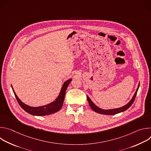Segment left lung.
I'll list each match as a JSON object with an SVG mask.
<instances>
[{
  "label": "left lung",
  "mask_w": 151,
  "mask_h": 151,
  "mask_svg": "<svg viewBox=\"0 0 151 151\" xmlns=\"http://www.w3.org/2000/svg\"><path fill=\"white\" fill-rule=\"evenodd\" d=\"M139 85H140V82L139 83V85H138V87L137 88V90L134 94V96H133L132 99L130 100V101H129L128 103H127L125 105L121 107H119V108H115V109H101V108H100L99 107H98L97 106H96L93 102V101L90 99V98L87 96V100H88V103H89V105L90 106L91 108L94 111H95L96 112L98 113V114H103V115H115V114H119V113H121V112H122L125 111H126L127 109H128L129 107H130L132 104L133 103L134 100H135V98H136V94H137V91H138V89L139 88Z\"/></svg>",
  "instance_id": "left-lung-1"
}]
</instances>
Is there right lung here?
Returning a JSON list of instances; mask_svg holds the SVG:
<instances>
[{
    "label": "right lung",
    "instance_id": "add662e5",
    "mask_svg": "<svg viewBox=\"0 0 151 151\" xmlns=\"http://www.w3.org/2000/svg\"><path fill=\"white\" fill-rule=\"evenodd\" d=\"M72 80V79H69L64 82L62 85L59 95L54 101L46 105L38 107H32L24 103L23 101H21V100L18 98L15 92L14 91L12 85H11V87L18 103L26 112L30 114V115L35 116H45L55 113L61 109L64 102V96H65L66 90Z\"/></svg>",
    "mask_w": 151,
    "mask_h": 151
}]
</instances>
